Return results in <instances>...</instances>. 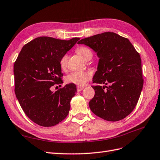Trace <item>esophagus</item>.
<instances>
[{
    "instance_id": "34e87169",
    "label": "esophagus",
    "mask_w": 160,
    "mask_h": 160,
    "mask_svg": "<svg viewBox=\"0 0 160 160\" xmlns=\"http://www.w3.org/2000/svg\"><path fill=\"white\" fill-rule=\"evenodd\" d=\"M84 88V87H83V86H78L77 91H78V92H80V91L82 90Z\"/></svg>"
}]
</instances>
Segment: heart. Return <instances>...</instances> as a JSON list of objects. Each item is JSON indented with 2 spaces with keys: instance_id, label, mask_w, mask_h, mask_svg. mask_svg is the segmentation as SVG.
Returning a JSON list of instances; mask_svg holds the SVG:
<instances>
[{
  "instance_id": "1",
  "label": "heart",
  "mask_w": 160,
  "mask_h": 160,
  "mask_svg": "<svg viewBox=\"0 0 160 160\" xmlns=\"http://www.w3.org/2000/svg\"><path fill=\"white\" fill-rule=\"evenodd\" d=\"M76 52L79 56L84 60L88 61L92 57V52L86 47L80 46L76 49ZM68 59V54H64L61 58L60 64L62 70H65L67 66V62ZM91 78V74L88 72L76 71L73 72L68 75L66 80L68 83L74 84L78 86H83Z\"/></svg>"
}]
</instances>
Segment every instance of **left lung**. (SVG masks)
Wrapping results in <instances>:
<instances>
[{
  "mask_svg": "<svg viewBox=\"0 0 160 160\" xmlns=\"http://www.w3.org/2000/svg\"><path fill=\"white\" fill-rule=\"evenodd\" d=\"M78 43L97 53L99 61L93 83L104 84L92 86L95 94L89 102L90 110L108 121L125 118L136 107L143 88L139 53L128 39L113 32L91 36Z\"/></svg>",
  "mask_w": 160,
  "mask_h": 160,
  "instance_id": "1",
  "label": "left lung"
}]
</instances>
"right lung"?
Returning <instances> with one entry per match:
<instances>
[{
    "mask_svg": "<svg viewBox=\"0 0 160 160\" xmlns=\"http://www.w3.org/2000/svg\"><path fill=\"white\" fill-rule=\"evenodd\" d=\"M80 39H58L39 37L22 47L14 64L15 92L25 115L40 126L52 127L62 121L70 109V100L76 93L74 84L62 83L61 58Z\"/></svg>",
    "mask_w": 160,
    "mask_h": 160,
    "instance_id": "1",
    "label": "right lung"
}]
</instances>
